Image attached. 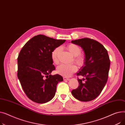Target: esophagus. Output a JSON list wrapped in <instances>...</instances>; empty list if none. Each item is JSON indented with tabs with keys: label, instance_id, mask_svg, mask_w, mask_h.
Segmentation results:
<instances>
[{
	"label": "esophagus",
	"instance_id": "34e87169",
	"mask_svg": "<svg viewBox=\"0 0 125 125\" xmlns=\"http://www.w3.org/2000/svg\"><path fill=\"white\" fill-rule=\"evenodd\" d=\"M63 80L64 81H69V78L66 77H63Z\"/></svg>",
	"mask_w": 125,
	"mask_h": 125
}]
</instances>
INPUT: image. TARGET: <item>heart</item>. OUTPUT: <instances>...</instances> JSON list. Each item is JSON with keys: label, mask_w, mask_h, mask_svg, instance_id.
Wrapping results in <instances>:
<instances>
[{"label": "heart", "mask_w": 125, "mask_h": 125, "mask_svg": "<svg viewBox=\"0 0 125 125\" xmlns=\"http://www.w3.org/2000/svg\"><path fill=\"white\" fill-rule=\"evenodd\" d=\"M67 48L70 53L74 56V60L78 65H83L84 62V57L81 55V49L76 44L70 43L67 46ZM61 50L60 47H57L54 49L51 53V57L52 61L55 64L59 62V55ZM77 69V66L74 64H62L57 67V72L64 76H69L74 73Z\"/></svg>", "instance_id": "b5f03b06"}]
</instances>
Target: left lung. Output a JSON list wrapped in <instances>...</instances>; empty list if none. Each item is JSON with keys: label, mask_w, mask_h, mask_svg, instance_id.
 <instances>
[{"label": "left lung", "mask_w": 125, "mask_h": 125, "mask_svg": "<svg viewBox=\"0 0 125 125\" xmlns=\"http://www.w3.org/2000/svg\"><path fill=\"white\" fill-rule=\"evenodd\" d=\"M71 42L82 48L85 59L84 65L76 73L84 78L77 79L80 85L72 90L71 93L80 101H92L100 95L107 81L110 67L107 51L100 42L89 38L72 41Z\"/></svg>", "instance_id": "1"}]
</instances>
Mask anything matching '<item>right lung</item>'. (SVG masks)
I'll list each match as a JSON object with an SVG mask.
<instances>
[{"mask_svg": "<svg viewBox=\"0 0 125 125\" xmlns=\"http://www.w3.org/2000/svg\"><path fill=\"white\" fill-rule=\"evenodd\" d=\"M66 40H58L37 35L26 43L18 58V78L25 93L30 100L44 103L54 98L59 82L63 81L55 69L51 53Z\"/></svg>", "mask_w": 125, "mask_h": 125, "instance_id": "add662e5", "label": "right lung"}]
</instances>
